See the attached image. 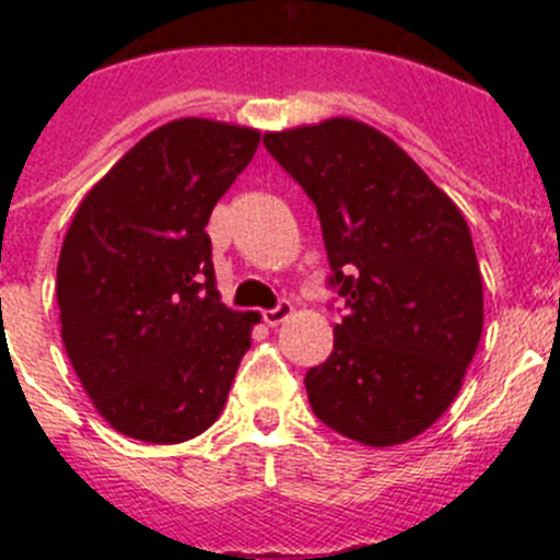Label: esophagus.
<instances>
[{
    "instance_id": "1",
    "label": "esophagus",
    "mask_w": 560,
    "mask_h": 560,
    "mask_svg": "<svg viewBox=\"0 0 560 560\" xmlns=\"http://www.w3.org/2000/svg\"><path fill=\"white\" fill-rule=\"evenodd\" d=\"M291 314H294V305H291L289 300H283V303H277V308L264 311V323L269 325V328H277V325L285 323Z\"/></svg>"
}]
</instances>
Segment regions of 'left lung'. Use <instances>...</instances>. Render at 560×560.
<instances>
[{
  "mask_svg": "<svg viewBox=\"0 0 560 560\" xmlns=\"http://www.w3.org/2000/svg\"><path fill=\"white\" fill-rule=\"evenodd\" d=\"M316 205L348 314L308 370L325 427L373 448L452 407L482 336V275L459 207L387 133L353 117L264 133Z\"/></svg>",
  "mask_w": 560,
  "mask_h": 560,
  "instance_id": "left-lung-1",
  "label": "left lung"
}]
</instances>
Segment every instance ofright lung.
I'll return each mask as SVG.
<instances>
[{
    "label": "right lung",
    "mask_w": 560,
    "mask_h": 560,
    "mask_svg": "<svg viewBox=\"0 0 560 560\" xmlns=\"http://www.w3.org/2000/svg\"><path fill=\"white\" fill-rule=\"evenodd\" d=\"M260 131L182 117L153 128L78 205L56 296L72 370L108 427L171 446L219 420L260 314L221 303L212 207Z\"/></svg>",
    "instance_id": "1"
}]
</instances>
